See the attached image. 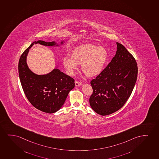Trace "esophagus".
I'll list each match as a JSON object with an SVG mask.
<instances>
[{
  "label": "esophagus",
  "mask_w": 159,
  "mask_h": 159,
  "mask_svg": "<svg viewBox=\"0 0 159 159\" xmlns=\"http://www.w3.org/2000/svg\"><path fill=\"white\" fill-rule=\"evenodd\" d=\"M75 86H80L82 85V83L75 81Z\"/></svg>",
  "instance_id": "1"
}]
</instances>
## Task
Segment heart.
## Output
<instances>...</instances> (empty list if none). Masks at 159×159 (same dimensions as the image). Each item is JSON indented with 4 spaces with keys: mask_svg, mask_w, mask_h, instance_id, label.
<instances>
[{
    "mask_svg": "<svg viewBox=\"0 0 159 159\" xmlns=\"http://www.w3.org/2000/svg\"><path fill=\"white\" fill-rule=\"evenodd\" d=\"M108 57L107 51L105 48L87 44L75 48L72 52V57H64L62 62L70 75L74 74L78 64L81 63V70L86 75L94 76L102 71Z\"/></svg>",
    "mask_w": 159,
    "mask_h": 159,
    "instance_id": "b5f03b06",
    "label": "heart"
}]
</instances>
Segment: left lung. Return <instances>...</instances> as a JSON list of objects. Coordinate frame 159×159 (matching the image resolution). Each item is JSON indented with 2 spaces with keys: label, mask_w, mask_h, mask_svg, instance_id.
I'll return each instance as SVG.
<instances>
[{
  "label": "left lung",
  "mask_w": 159,
  "mask_h": 159,
  "mask_svg": "<svg viewBox=\"0 0 159 159\" xmlns=\"http://www.w3.org/2000/svg\"><path fill=\"white\" fill-rule=\"evenodd\" d=\"M116 55L107 66L92 80V108L101 116L118 111L129 98L136 83L138 68L136 60L121 43H116Z\"/></svg>",
  "instance_id": "1"
}]
</instances>
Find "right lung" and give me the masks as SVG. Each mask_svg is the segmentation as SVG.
Here are the masks:
<instances>
[{"instance_id": "right-lung-1", "label": "right lung", "mask_w": 159, "mask_h": 159, "mask_svg": "<svg viewBox=\"0 0 159 159\" xmlns=\"http://www.w3.org/2000/svg\"><path fill=\"white\" fill-rule=\"evenodd\" d=\"M34 43L52 46L56 43L34 41L23 52L18 64L21 85L28 100L34 107L45 113H53L61 108L70 91L74 88V79L57 68L45 75L33 73L27 66L26 57Z\"/></svg>"}]
</instances>
